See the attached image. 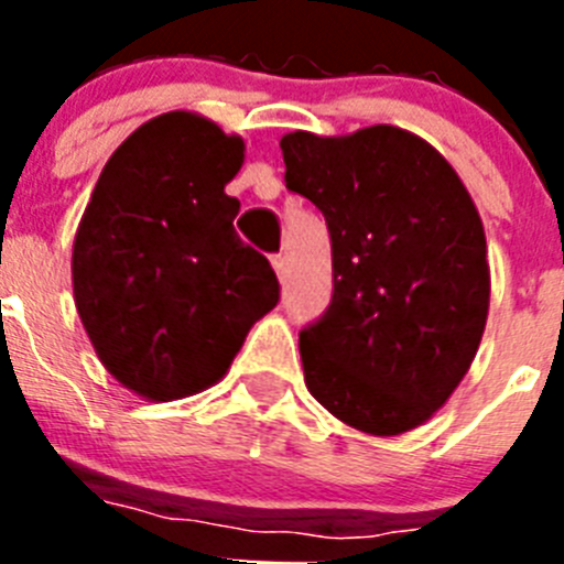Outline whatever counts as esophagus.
<instances>
[{"label": "esophagus", "instance_id": "esophagus-1", "mask_svg": "<svg viewBox=\"0 0 564 564\" xmlns=\"http://www.w3.org/2000/svg\"><path fill=\"white\" fill-rule=\"evenodd\" d=\"M271 262H273V271H276L279 282H285V279H288V257L276 253V257H273Z\"/></svg>", "mask_w": 564, "mask_h": 564}]
</instances>
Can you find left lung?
I'll return each mask as SVG.
<instances>
[{
    "instance_id": "8db88e82",
    "label": "left lung",
    "mask_w": 564,
    "mask_h": 564,
    "mask_svg": "<svg viewBox=\"0 0 564 564\" xmlns=\"http://www.w3.org/2000/svg\"><path fill=\"white\" fill-rule=\"evenodd\" d=\"M285 183L325 214L333 302L299 333L311 395L392 437L449 401L480 347L491 296L486 231L452 163L390 123L282 134Z\"/></svg>"
}]
</instances>
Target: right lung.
<instances>
[{
	"mask_svg": "<svg viewBox=\"0 0 564 564\" xmlns=\"http://www.w3.org/2000/svg\"><path fill=\"white\" fill-rule=\"evenodd\" d=\"M246 141L197 112L141 123L104 166L73 239V296L109 376L152 403L220 381L279 302L234 231Z\"/></svg>",
	"mask_w": 564,
	"mask_h": 564,
	"instance_id": "right-lung-1",
	"label": "right lung"
}]
</instances>
